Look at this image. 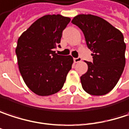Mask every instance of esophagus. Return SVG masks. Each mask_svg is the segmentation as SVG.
<instances>
[{
	"label": "esophagus",
	"instance_id": "esophagus-1",
	"mask_svg": "<svg viewBox=\"0 0 129 129\" xmlns=\"http://www.w3.org/2000/svg\"><path fill=\"white\" fill-rule=\"evenodd\" d=\"M81 60H82V58H81L80 57H77V58H74V62H75V63L80 62Z\"/></svg>",
	"mask_w": 129,
	"mask_h": 129
}]
</instances>
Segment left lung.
<instances>
[{"instance_id": "1", "label": "left lung", "mask_w": 129, "mask_h": 129, "mask_svg": "<svg viewBox=\"0 0 129 129\" xmlns=\"http://www.w3.org/2000/svg\"><path fill=\"white\" fill-rule=\"evenodd\" d=\"M72 23L82 30L92 62H86L88 71L80 77L82 87L89 94L104 95L114 88L125 64L122 32L104 19L92 15H79Z\"/></svg>"}]
</instances>
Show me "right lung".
<instances>
[{"mask_svg": "<svg viewBox=\"0 0 129 129\" xmlns=\"http://www.w3.org/2000/svg\"><path fill=\"white\" fill-rule=\"evenodd\" d=\"M71 19L60 15L39 18L18 38L15 49L20 75L31 91L49 96L63 88L73 58L53 51Z\"/></svg>", "mask_w": 129, "mask_h": 129, "instance_id": "add662e5", "label": "right lung"}]
</instances>
